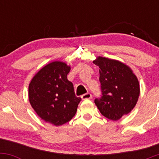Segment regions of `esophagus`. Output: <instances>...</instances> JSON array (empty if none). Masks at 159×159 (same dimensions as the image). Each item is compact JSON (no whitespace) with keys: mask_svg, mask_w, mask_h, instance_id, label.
Masks as SVG:
<instances>
[{"mask_svg":"<svg viewBox=\"0 0 159 159\" xmlns=\"http://www.w3.org/2000/svg\"><path fill=\"white\" fill-rule=\"evenodd\" d=\"M82 99H89V98H92V95H91L90 93H85L81 96Z\"/></svg>","mask_w":159,"mask_h":159,"instance_id":"obj_1","label":"esophagus"}]
</instances>
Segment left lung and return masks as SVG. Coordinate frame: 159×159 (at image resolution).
Returning <instances> with one entry per match:
<instances>
[{
  "mask_svg": "<svg viewBox=\"0 0 159 159\" xmlns=\"http://www.w3.org/2000/svg\"><path fill=\"white\" fill-rule=\"evenodd\" d=\"M93 63L99 68L102 92L94 102L104 116L116 121L135 106L139 82L132 69L121 62L98 57Z\"/></svg>",
  "mask_w": 159,
  "mask_h": 159,
  "instance_id": "left-lung-1",
  "label": "left lung"
}]
</instances>
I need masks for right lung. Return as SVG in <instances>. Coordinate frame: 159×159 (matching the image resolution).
Returning <instances> with one entry per match:
<instances>
[{
    "mask_svg": "<svg viewBox=\"0 0 159 159\" xmlns=\"http://www.w3.org/2000/svg\"><path fill=\"white\" fill-rule=\"evenodd\" d=\"M69 71L70 66L65 63L52 62L40 69L29 84L32 107L40 118L56 126L72 119L81 100L67 79Z\"/></svg>",
    "mask_w": 159,
    "mask_h": 159,
    "instance_id": "obj_1",
    "label": "right lung"
}]
</instances>
